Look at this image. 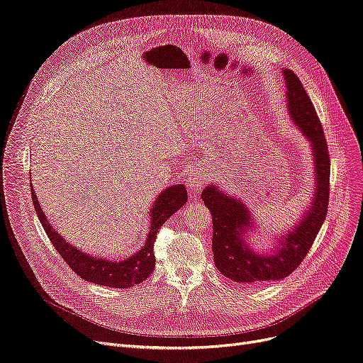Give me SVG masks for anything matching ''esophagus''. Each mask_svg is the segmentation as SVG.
<instances>
[{"instance_id": "obj_1", "label": "esophagus", "mask_w": 363, "mask_h": 363, "mask_svg": "<svg viewBox=\"0 0 363 363\" xmlns=\"http://www.w3.org/2000/svg\"><path fill=\"white\" fill-rule=\"evenodd\" d=\"M208 179V173L205 172L203 167L200 166H191L189 170H186V177H185V184L189 185L190 190H200L202 186L206 184ZM196 197V193L193 194Z\"/></svg>"}]
</instances>
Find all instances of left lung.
I'll use <instances>...</instances> for the list:
<instances>
[{"instance_id":"1","label":"left lung","mask_w":363,"mask_h":363,"mask_svg":"<svg viewBox=\"0 0 363 363\" xmlns=\"http://www.w3.org/2000/svg\"><path fill=\"white\" fill-rule=\"evenodd\" d=\"M289 112L296 125L313 145L315 161V193L313 206L298 227L278 239L275 252L257 254L248 248L245 232L251 217L242 202L225 196L216 186H206L202 200L212 216V251L217 269L236 283L251 284L257 281H275L290 275L313 247L318 230L328 216L330 160L328 142L311 99L291 70H284Z\"/></svg>"}]
</instances>
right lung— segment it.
Returning a JSON list of instances; mask_svg holds the SVG:
<instances>
[{"label":"right lung","instance_id":"1","mask_svg":"<svg viewBox=\"0 0 363 363\" xmlns=\"http://www.w3.org/2000/svg\"><path fill=\"white\" fill-rule=\"evenodd\" d=\"M186 190L184 185H173L161 193L152 205L151 209V230L147 233L146 244L142 250H139L134 256L123 260V262H111L106 259L92 257L89 254L79 251L67 240L60 236V233L52 229L50 223L48 221L42 208L38 205L37 196L31 189V199L34 203V209L37 217L42 223L46 235L49 236L50 242L55 250L61 254L64 262L72 267V271L76 272L80 278L96 283L106 287L113 289H128L134 284L143 283L150 277L155 267V256H154V242L157 233L160 232L169 217L174 212L179 211L186 202Z\"/></svg>","mask_w":363,"mask_h":363}]
</instances>
